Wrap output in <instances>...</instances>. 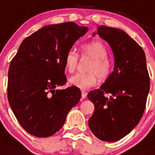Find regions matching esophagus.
<instances>
[{"label": "esophagus", "mask_w": 155, "mask_h": 155, "mask_svg": "<svg viewBox=\"0 0 155 155\" xmlns=\"http://www.w3.org/2000/svg\"><path fill=\"white\" fill-rule=\"evenodd\" d=\"M87 92L84 91H81V97L82 98H86V97H87Z\"/></svg>", "instance_id": "obj_1"}]
</instances>
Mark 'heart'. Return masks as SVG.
<instances>
[{"instance_id": "b5f03b06", "label": "heart", "mask_w": 155, "mask_h": 155, "mask_svg": "<svg viewBox=\"0 0 155 155\" xmlns=\"http://www.w3.org/2000/svg\"><path fill=\"white\" fill-rule=\"evenodd\" d=\"M107 47L99 41H94L81 47V58H88L91 62L87 68V73H78L71 77L69 82L81 89H87L95 86L100 80L104 81L110 76L112 71L111 61L108 58ZM79 62L78 54L69 50L64 59V69L72 74L76 71Z\"/></svg>"}]
</instances>
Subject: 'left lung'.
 <instances>
[{
	"label": "left lung",
	"instance_id": "1",
	"mask_svg": "<svg viewBox=\"0 0 155 155\" xmlns=\"http://www.w3.org/2000/svg\"><path fill=\"white\" fill-rule=\"evenodd\" d=\"M97 34L111 48L114 68L100 88L87 94L94 104L88 125L97 138L113 142L129 134L140 121L150 78L144 51L124 31L101 25Z\"/></svg>",
	"mask_w": 155,
	"mask_h": 155
}]
</instances>
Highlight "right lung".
Listing matches in <instances>:
<instances>
[{
    "label": "right lung",
    "mask_w": 155,
    "mask_h": 155,
    "mask_svg": "<svg viewBox=\"0 0 155 155\" xmlns=\"http://www.w3.org/2000/svg\"><path fill=\"white\" fill-rule=\"evenodd\" d=\"M87 31L74 22L45 26L25 38L10 63L8 98L22 127L31 135L47 137L63 126L81 92L67 82L64 59Z\"/></svg>",
    "instance_id": "obj_1"
}]
</instances>
